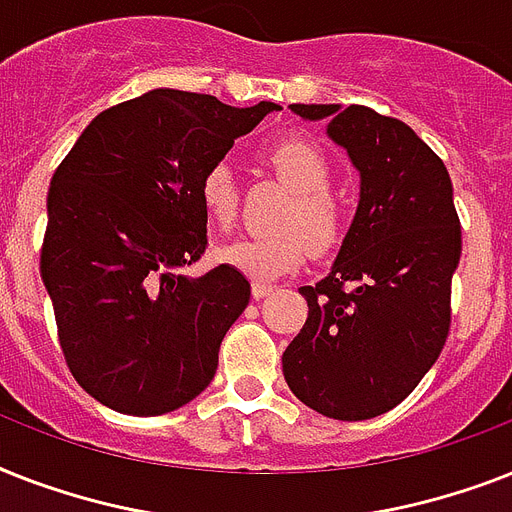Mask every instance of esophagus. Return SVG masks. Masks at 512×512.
Segmentation results:
<instances>
[{"instance_id": "esophagus-1", "label": "esophagus", "mask_w": 512, "mask_h": 512, "mask_svg": "<svg viewBox=\"0 0 512 512\" xmlns=\"http://www.w3.org/2000/svg\"><path fill=\"white\" fill-rule=\"evenodd\" d=\"M272 285H269V282H253L251 285V293H253V298H267L269 293H272Z\"/></svg>"}]
</instances>
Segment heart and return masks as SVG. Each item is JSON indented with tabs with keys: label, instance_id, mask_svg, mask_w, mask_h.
I'll return each mask as SVG.
<instances>
[{
	"label": "heart",
	"instance_id": "heart-1",
	"mask_svg": "<svg viewBox=\"0 0 512 512\" xmlns=\"http://www.w3.org/2000/svg\"><path fill=\"white\" fill-rule=\"evenodd\" d=\"M267 161L290 187V198L275 216V232L240 237L224 245L219 259L256 282L277 280L304 264L306 253L333 251L346 232V206L330 190L333 163L322 147L301 137L277 140L267 147ZM200 203L208 219L230 227L237 216V185L230 163H211L198 185Z\"/></svg>",
	"mask_w": 512,
	"mask_h": 512
}]
</instances>
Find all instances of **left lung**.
I'll return each mask as SVG.
<instances>
[{
  "label": "left lung",
  "instance_id": "left-lung-1",
  "mask_svg": "<svg viewBox=\"0 0 512 512\" xmlns=\"http://www.w3.org/2000/svg\"><path fill=\"white\" fill-rule=\"evenodd\" d=\"M290 110L330 118V140L359 171V206L325 280L298 288L309 317L282 375L325 418H375L415 391L447 343L463 253L452 179L399 118L365 105Z\"/></svg>",
  "mask_w": 512,
  "mask_h": 512
}]
</instances>
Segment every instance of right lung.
<instances>
[{
    "mask_svg": "<svg viewBox=\"0 0 512 512\" xmlns=\"http://www.w3.org/2000/svg\"><path fill=\"white\" fill-rule=\"evenodd\" d=\"M272 110L153 89L102 110L57 166L42 280L65 365L110 410L163 415L214 380L251 282L230 264L182 272L208 245L198 185Z\"/></svg>",
    "mask_w": 512,
    "mask_h": 512,
    "instance_id": "obj_1",
    "label": "right lung"
}]
</instances>
